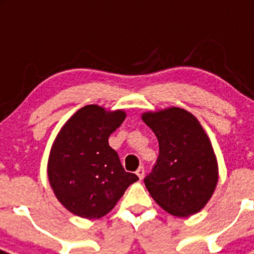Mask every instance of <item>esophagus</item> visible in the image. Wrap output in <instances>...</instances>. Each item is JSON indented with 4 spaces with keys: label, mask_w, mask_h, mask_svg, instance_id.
I'll return each mask as SVG.
<instances>
[{
    "label": "esophagus",
    "mask_w": 254,
    "mask_h": 254,
    "mask_svg": "<svg viewBox=\"0 0 254 254\" xmlns=\"http://www.w3.org/2000/svg\"><path fill=\"white\" fill-rule=\"evenodd\" d=\"M136 175H137L138 179H140V180L144 179V176H145V168H144V167H142V166L138 167L137 171H136Z\"/></svg>",
    "instance_id": "34e87169"
}]
</instances>
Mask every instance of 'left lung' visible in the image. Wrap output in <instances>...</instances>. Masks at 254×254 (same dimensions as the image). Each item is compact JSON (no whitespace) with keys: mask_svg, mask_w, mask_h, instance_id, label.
<instances>
[{"mask_svg":"<svg viewBox=\"0 0 254 254\" xmlns=\"http://www.w3.org/2000/svg\"><path fill=\"white\" fill-rule=\"evenodd\" d=\"M142 121L159 142L157 163L144 179L148 191L173 216L188 217L199 212L218 181L216 155L199 121L175 106L144 113Z\"/></svg>","mask_w":254,"mask_h":254,"instance_id":"obj_1","label":"left lung"}]
</instances>
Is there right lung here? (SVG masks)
<instances>
[{"mask_svg": "<svg viewBox=\"0 0 254 254\" xmlns=\"http://www.w3.org/2000/svg\"><path fill=\"white\" fill-rule=\"evenodd\" d=\"M125 118L123 110L86 105L56 136L47 164L49 181L56 198L73 214L103 217L138 180L135 173L126 172L108 142Z\"/></svg>", "mask_w": 254, "mask_h": 254, "instance_id": "right-lung-1", "label": "right lung"}]
</instances>
